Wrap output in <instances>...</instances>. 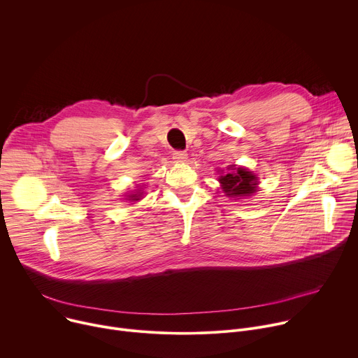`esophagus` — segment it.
<instances>
[{
  "label": "esophagus",
  "mask_w": 358,
  "mask_h": 358,
  "mask_svg": "<svg viewBox=\"0 0 358 358\" xmlns=\"http://www.w3.org/2000/svg\"><path fill=\"white\" fill-rule=\"evenodd\" d=\"M173 159H174V162H177V163H184V162H187L188 155H187L185 151H174V152H173Z\"/></svg>",
  "instance_id": "34e87169"
}]
</instances>
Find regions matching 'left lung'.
<instances>
[{
    "label": "left lung",
    "instance_id": "8db88e82",
    "mask_svg": "<svg viewBox=\"0 0 358 358\" xmlns=\"http://www.w3.org/2000/svg\"><path fill=\"white\" fill-rule=\"evenodd\" d=\"M218 181L221 182V188L225 192V195L234 198L252 195L253 192H257L259 184L258 177L252 171L236 166H228V171L221 174Z\"/></svg>",
    "mask_w": 358,
    "mask_h": 358
}]
</instances>
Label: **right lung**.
<instances>
[{"label":"right lung","mask_w":358,"mask_h":358,"mask_svg":"<svg viewBox=\"0 0 358 358\" xmlns=\"http://www.w3.org/2000/svg\"><path fill=\"white\" fill-rule=\"evenodd\" d=\"M141 195H143V191H141V189H137V191H136V194H133V192H131L130 195H127V196H129L127 199H129V201H138V199L141 198Z\"/></svg>","instance_id":"1"}]
</instances>
